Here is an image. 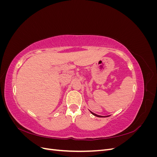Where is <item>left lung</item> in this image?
Instances as JSON below:
<instances>
[{
    "mask_svg": "<svg viewBox=\"0 0 157 157\" xmlns=\"http://www.w3.org/2000/svg\"><path fill=\"white\" fill-rule=\"evenodd\" d=\"M90 113H91L93 115H94V116H96V117H109V116H100V115H96V114H95V113H92V111H90Z\"/></svg>",
    "mask_w": 157,
    "mask_h": 157,
    "instance_id": "left-lung-1",
    "label": "left lung"
}]
</instances>
